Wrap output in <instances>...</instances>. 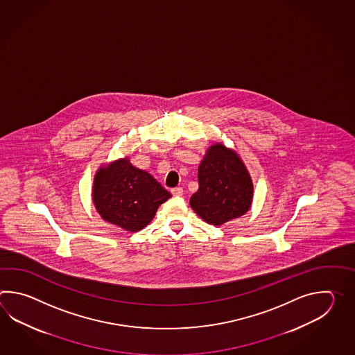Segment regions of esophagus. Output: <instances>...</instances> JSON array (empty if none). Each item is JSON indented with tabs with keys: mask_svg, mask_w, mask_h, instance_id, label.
<instances>
[{
	"mask_svg": "<svg viewBox=\"0 0 355 355\" xmlns=\"http://www.w3.org/2000/svg\"><path fill=\"white\" fill-rule=\"evenodd\" d=\"M171 194L174 196H182L184 191H182V188H174L171 189Z\"/></svg>",
	"mask_w": 355,
	"mask_h": 355,
	"instance_id": "1",
	"label": "esophagus"
}]
</instances>
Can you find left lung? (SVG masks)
Segmentation results:
<instances>
[{
  "instance_id": "1",
  "label": "left lung",
  "mask_w": 355,
  "mask_h": 355,
  "mask_svg": "<svg viewBox=\"0 0 355 355\" xmlns=\"http://www.w3.org/2000/svg\"><path fill=\"white\" fill-rule=\"evenodd\" d=\"M199 189L190 207L207 223L220 226L249 211L254 187L249 171L236 152L216 144L198 168Z\"/></svg>"
}]
</instances>
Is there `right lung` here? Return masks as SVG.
I'll list each match as a JSON object with an SVG mask.
<instances>
[{"mask_svg":"<svg viewBox=\"0 0 355 355\" xmlns=\"http://www.w3.org/2000/svg\"><path fill=\"white\" fill-rule=\"evenodd\" d=\"M171 194L157 180L129 162L128 157L100 167L94 179L92 202L104 220L137 232L155 217Z\"/></svg>","mask_w":355,"mask_h":355,"instance_id":"1","label":"right lung"}]
</instances>
